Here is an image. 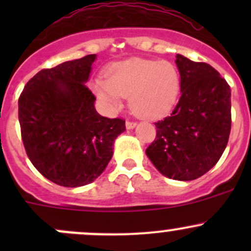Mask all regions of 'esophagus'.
I'll return each mask as SVG.
<instances>
[{
	"instance_id": "1",
	"label": "esophagus",
	"mask_w": 251,
	"mask_h": 251,
	"mask_svg": "<svg viewBox=\"0 0 251 251\" xmlns=\"http://www.w3.org/2000/svg\"><path fill=\"white\" fill-rule=\"evenodd\" d=\"M136 126V123L135 121H126V128H128V130H131V128H133Z\"/></svg>"
}]
</instances>
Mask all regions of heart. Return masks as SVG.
Masks as SVG:
<instances>
[{
    "label": "heart",
    "mask_w": 251,
    "mask_h": 251,
    "mask_svg": "<svg viewBox=\"0 0 251 251\" xmlns=\"http://www.w3.org/2000/svg\"><path fill=\"white\" fill-rule=\"evenodd\" d=\"M181 78L177 68L166 60L130 59L113 65L107 80L97 78L93 91L110 105L128 97L131 110L137 116L154 119L168 114L179 95Z\"/></svg>",
    "instance_id": "1"
}]
</instances>
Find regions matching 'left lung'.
I'll return each instance as SVG.
<instances>
[{
	"mask_svg": "<svg viewBox=\"0 0 251 251\" xmlns=\"http://www.w3.org/2000/svg\"><path fill=\"white\" fill-rule=\"evenodd\" d=\"M181 97L170 116L155 123L146 154L164 176L192 181L216 165L231 132V88L216 69L176 55Z\"/></svg>",
	"mask_w": 251,
	"mask_h": 251,
	"instance_id": "obj_1",
	"label": "left lung"
}]
</instances>
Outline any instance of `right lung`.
Instances as JSON below:
<instances>
[{"mask_svg":"<svg viewBox=\"0 0 251 251\" xmlns=\"http://www.w3.org/2000/svg\"><path fill=\"white\" fill-rule=\"evenodd\" d=\"M96 54L42 69L25 85L19 100L20 132L32 165L63 187L95 181L113 156L125 120L96 111L86 86Z\"/></svg>","mask_w":251,"mask_h":251,"instance_id":"1","label":"right lung"}]
</instances>
